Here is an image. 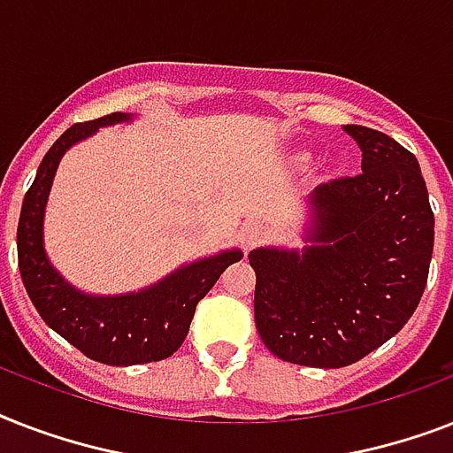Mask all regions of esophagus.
Here are the masks:
<instances>
[{"label": "esophagus", "instance_id": "34e87169", "mask_svg": "<svg viewBox=\"0 0 453 453\" xmlns=\"http://www.w3.org/2000/svg\"><path fill=\"white\" fill-rule=\"evenodd\" d=\"M263 237H265V226H263L261 220H247V223L240 227L242 247L251 249L254 244H258Z\"/></svg>", "mask_w": 453, "mask_h": 453}]
</instances>
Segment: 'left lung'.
Masks as SVG:
<instances>
[{"mask_svg": "<svg viewBox=\"0 0 453 453\" xmlns=\"http://www.w3.org/2000/svg\"><path fill=\"white\" fill-rule=\"evenodd\" d=\"M343 131L362 150V173L310 195L312 244L249 254L258 336L291 365L366 357L409 322L428 282L435 216L416 157L376 129Z\"/></svg>", "mask_w": 453, "mask_h": 453, "instance_id": "left-lung-1", "label": "left lung"}]
</instances>
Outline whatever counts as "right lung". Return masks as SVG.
Here are the masks:
<instances>
[{"instance_id":"1","label":"right lung","mask_w":453,"mask_h":453,"mask_svg":"<svg viewBox=\"0 0 453 453\" xmlns=\"http://www.w3.org/2000/svg\"><path fill=\"white\" fill-rule=\"evenodd\" d=\"M129 119L127 112H112L70 127L39 164L18 220V268L39 317L87 357L110 366L148 365L171 357L188 336L197 303L209 294L223 270L244 256L240 249H227L180 265L148 289L122 296H91L60 277L46 258L42 240L44 206L60 157L101 127Z\"/></svg>"}]
</instances>
